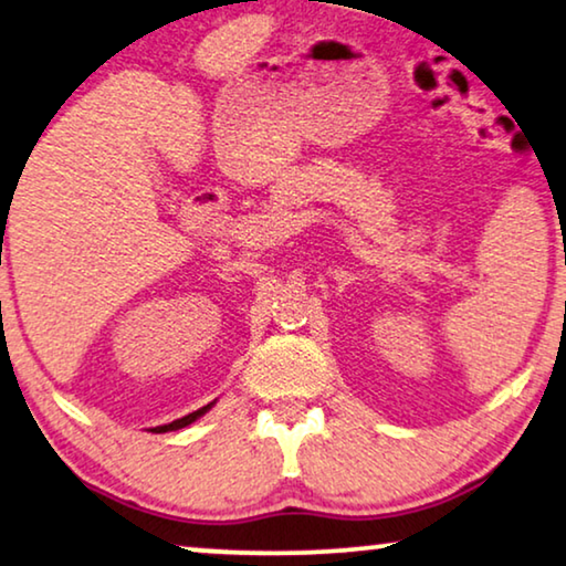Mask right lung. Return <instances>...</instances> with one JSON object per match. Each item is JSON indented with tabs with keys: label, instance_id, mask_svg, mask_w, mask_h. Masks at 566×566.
<instances>
[{
	"label": "right lung",
	"instance_id": "obj_1",
	"mask_svg": "<svg viewBox=\"0 0 566 566\" xmlns=\"http://www.w3.org/2000/svg\"><path fill=\"white\" fill-rule=\"evenodd\" d=\"M213 405V401H211ZM211 405H206V407H200L198 412H190V415H185V417H180V420H175V422H169V424H159V428H154V432H167V430H180V428H185V424H190V422H196L200 415H206L208 409H211Z\"/></svg>",
	"mask_w": 566,
	"mask_h": 566
}]
</instances>
